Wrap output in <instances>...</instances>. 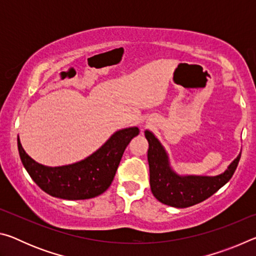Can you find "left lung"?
<instances>
[{
	"label": "left lung",
	"mask_w": 256,
	"mask_h": 256,
	"mask_svg": "<svg viewBox=\"0 0 256 256\" xmlns=\"http://www.w3.org/2000/svg\"><path fill=\"white\" fill-rule=\"evenodd\" d=\"M144 134L149 142L151 192L158 201L170 206H192L214 196L232 178L240 159V154H238L226 172L214 177L180 176L170 168L168 156L158 138L150 131H146Z\"/></svg>",
	"instance_id": "obj_1"
}]
</instances>
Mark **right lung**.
<instances>
[{
  "instance_id": "right-lung-1",
  "label": "right lung",
  "mask_w": 256,
  "mask_h": 256,
  "mask_svg": "<svg viewBox=\"0 0 256 256\" xmlns=\"http://www.w3.org/2000/svg\"><path fill=\"white\" fill-rule=\"evenodd\" d=\"M138 134V128L120 130L88 158L60 167L34 162L26 154L19 138L18 150L26 170L44 192L64 200H86L100 196L110 188L125 148Z\"/></svg>"
}]
</instances>
